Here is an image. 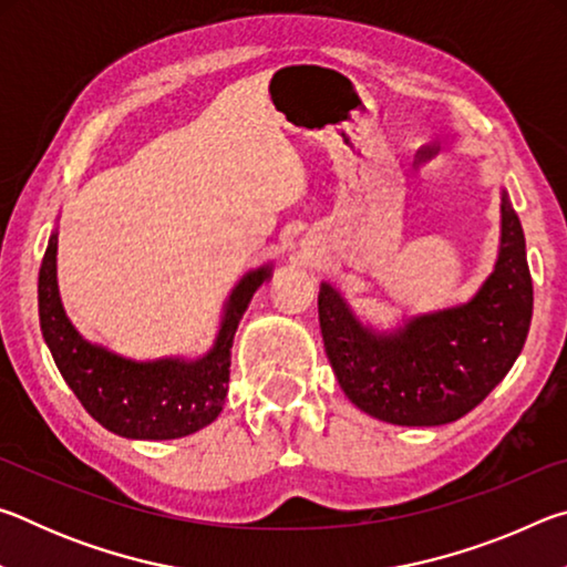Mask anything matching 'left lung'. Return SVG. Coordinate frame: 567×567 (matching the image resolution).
Listing matches in <instances>:
<instances>
[{"mask_svg": "<svg viewBox=\"0 0 567 567\" xmlns=\"http://www.w3.org/2000/svg\"><path fill=\"white\" fill-rule=\"evenodd\" d=\"M501 252L473 300L420 315L395 332L362 328L340 292L320 285L318 312L340 388L392 425H445L477 408L511 372L533 318L525 235L503 192Z\"/></svg>", "mask_w": 567, "mask_h": 567, "instance_id": "left-lung-1", "label": "left lung"}]
</instances>
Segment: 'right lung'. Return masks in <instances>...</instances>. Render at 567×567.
Returning <instances> with one entry per match:
<instances>
[{
	"label": "right lung",
	"mask_w": 567,
	"mask_h": 567,
	"mask_svg": "<svg viewBox=\"0 0 567 567\" xmlns=\"http://www.w3.org/2000/svg\"><path fill=\"white\" fill-rule=\"evenodd\" d=\"M272 267L247 272L229 295L215 348L199 360L134 362L82 338L66 320L56 290V233L40 267L44 342L84 410L110 433L132 440H175L209 425L225 405L235 330Z\"/></svg>",
	"instance_id": "1"
}]
</instances>
